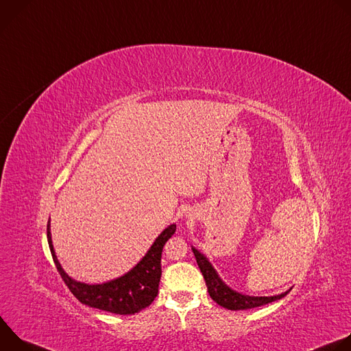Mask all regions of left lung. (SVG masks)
<instances>
[{
    "instance_id": "8db88e82",
    "label": "left lung",
    "mask_w": 351,
    "mask_h": 351,
    "mask_svg": "<svg viewBox=\"0 0 351 351\" xmlns=\"http://www.w3.org/2000/svg\"><path fill=\"white\" fill-rule=\"evenodd\" d=\"M195 261L198 264L199 271H202L204 279H206V285L208 289V293L211 295V298L217 304H219L223 308L228 310H233V311H239V310H250V308H256V307H261L265 306L268 303L276 302V300H280L282 297H285L291 289H289L287 291L278 294V295H269V297H254V295H245L241 294L233 289H230L218 275V272L214 269L213 264L208 261V258L198 252L197 248L191 247Z\"/></svg>"
}]
</instances>
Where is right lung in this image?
<instances>
[{"label": "right lung", "mask_w": 351, "mask_h": 351, "mask_svg": "<svg viewBox=\"0 0 351 351\" xmlns=\"http://www.w3.org/2000/svg\"><path fill=\"white\" fill-rule=\"evenodd\" d=\"M175 232V223L164 229L140 263L123 276L106 283L87 285L72 279L62 269L54 252L51 232H49V221L47 225V239L53 260L72 294L82 304L119 315L136 314L154 302V298L158 294V285L161 279L162 248Z\"/></svg>", "instance_id": "add662e5"}]
</instances>
